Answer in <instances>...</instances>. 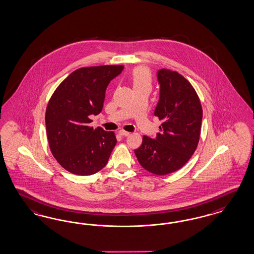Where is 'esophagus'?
Here are the masks:
<instances>
[{
	"instance_id": "esophagus-1",
	"label": "esophagus",
	"mask_w": 254,
	"mask_h": 254,
	"mask_svg": "<svg viewBox=\"0 0 254 254\" xmlns=\"http://www.w3.org/2000/svg\"><path fill=\"white\" fill-rule=\"evenodd\" d=\"M130 133L129 132H127V131L125 130H120L119 131V135H121V136H125V137H127L128 135H129Z\"/></svg>"
}]
</instances>
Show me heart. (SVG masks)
<instances>
[{"label":"heart","mask_w":254,"mask_h":254,"mask_svg":"<svg viewBox=\"0 0 254 254\" xmlns=\"http://www.w3.org/2000/svg\"><path fill=\"white\" fill-rule=\"evenodd\" d=\"M131 79L134 87L138 86H150L152 83V75L149 69L144 67H137L132 70Z\"/></svg>","instance_id":"b5f03b06"}]
</instances>
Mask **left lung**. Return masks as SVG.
Instances as JSON below:
<instances>
[{
	"mask_svg": "<svg viewBox=\"0 0 254 254\" xmlns=\"http://www.w3.org/2000/svg\"><path fill=\"white\" fill-rule=\"evenodd\" d=\"M160 100L154 110L160 133L142 137L135 150L143 169L167 175L182 169L194 153L200 138L203 111L199 98L188 80L177 71L162 69L157 73Z\"/></svg>",
	"mask_w": 254,
	"mask_h": 254,
	"instance_id": "1",
	"label": "left lung"
}]
</instances>
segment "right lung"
Instances as JSON below:
<instances>
[{
  "label": "right lung",
  "instance_id": "add662e5",
  "mask_svg": "<svg viewBox=\"0 0 254 254\" xmlns=\"http://www.w3.org/2000/svg\"><path fill=\"white\" fill-rule=\"evenodd\" d=\"M123 65L83 67L56 88L47 103L46 133L56 160L72 174L88 176L103 169L116 146V134L93 128L91 115H99L110 81Z\"/></svg>",
  "mask_w": 254,
  "mask_h": 254
}]
</instances>
